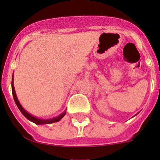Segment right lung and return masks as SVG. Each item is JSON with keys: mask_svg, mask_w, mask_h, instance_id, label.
I'll list each match as a JSON object with an SVG mask.
<instances>
[{"mask_svg": "<svg viewBox=\"0 0 160 160\" xmlns=\"http://www.w3.org/2000/svg\"><path fill=\"white\" fill-rule=\"evenodd\" d=\"M12 96H13V99H14V101H15L16 104H17V106L18 107V108H19V110L21 111V113H22L23 115H24L25 117L27 118L28 119H29L30 121L33 122V123H35L36 124H46V123H55V122H57L59 121L60 119H62L63 117H64V116L65 115L66 112H64L63 114L60 115V116H58V117H55V118H52V119H37L36 117H34V116H32V115H30L29 113H28V112H26V111L24 110V108H22V106H21V104H20L19 101H18V100H17V96H16V92H15V89H14V86L13 84H12Z\"/></svg>", "mask_w": 160, "mask_h": 160, "instance_id": "add662e5", "label": "right lung"}]
</instances>
